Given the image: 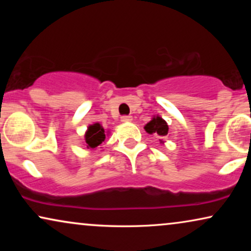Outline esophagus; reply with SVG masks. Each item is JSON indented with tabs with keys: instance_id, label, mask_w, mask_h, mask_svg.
<instances>
[{
	"instance_id": "esophagus-1",
	"label": "esophagus",
	"mask_w": 251,
	"mask_h": 251,
	"mask_svg": "<svg viewBox=\"0 0 251 251\" xmlns=\"http://www.w3.org/2000/svg\"><path fill=\"white\" fill-rule=\"evenodd\" d=\"M132 120V116L131 115H123V116H121V121L122 122H129V121H131Z\"/></svg>"
}]
</instances>
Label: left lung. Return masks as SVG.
<instances>
[{
    "mask_svg": "<svg viewBox=\"0 0 251 251\" xmlns=\"http://www.w3.org/2000/svg\"><path fill=\"white\" fill-rule=\"evenodd\" d=\"M145 130L149 133H157L159 136H167L168 135V125L162 118L156 116L153 118L152 121H150L145 126Z\"/></svg>",
    "mask_w": 251,
    "mask_h": 251,
    "instance_id": "obj_1",
    "label": "left lung"
}]
</instances>
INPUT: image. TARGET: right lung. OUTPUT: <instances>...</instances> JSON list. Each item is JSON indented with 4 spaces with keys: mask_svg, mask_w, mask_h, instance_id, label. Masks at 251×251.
Here are the masks:
<instances>
[{
    "mask_svg": "<svg viewBox=\"0 0 251 251\" xmlns=\"http://www.w3.org/2000/svg\"><path fill=\"white\" fill-rule=\"evenodd\" d=\"M102 126L99 123L90 126L85 133V143L90 149H96L105 140V133Z\"/></svg>",
    "mask_w": 251,
    "mask_h": 251,
    "instance_id": "obj_1",
    "label": "right lung"
}]
</instances>
